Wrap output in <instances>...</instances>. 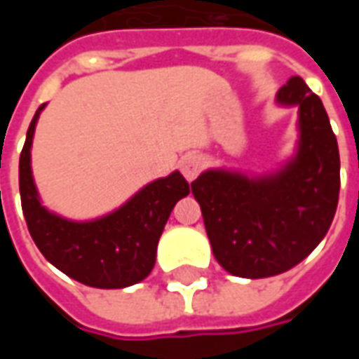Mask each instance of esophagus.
I'll return each mask as SVG.
<instances>
[{"label": "esophagus", "mask_w": 359, "mask_h": 359, "mask_svg": "<svg viewBox=\"0 0 359 359\" xmlns=\"http://www.w3.org/2000/svg\"><path fill=\"white\" fill-rule=\"evenodd\" d=\"M203 169V159L198 154H188L180 159V171L187 180H194Z\"/></svg>", "instance_id": "obj_1"}]
</instances>
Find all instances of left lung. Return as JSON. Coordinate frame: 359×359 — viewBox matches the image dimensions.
<instances>
[{
  "mask_svg": "<svg viewBox=\"0 0 359 359\" xmlns=\"http://www.w3.org/2000/svg\"><path fill=\"white\" fill-rule=\"evenodd\" d=\"M277 103L298 109V142L285 163L264 175L217 167L192 182L213 256L234 277L292 269L323 241L339 203V144L321 100L290 76Z\"/></svg>",
  "mask_w": 359,
  "mask_h": 359,
  "instance_id": "1",
  "label": "left lung"
}]
</instances>
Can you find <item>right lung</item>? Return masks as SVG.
I'll list each match as a JSON object with an SVG mask.
<instances>
[{
  "label": "right lung",
  "mask_w": 359,
  "mask_h": 359,
  "mask_svg": "<svg viewBox=\"0 0 359 359\" xmlns=\"http://www.w3.org/2000/svg\"><path fill=\"white\" fill-rule=\"evenodd\" d=\"M28 126L20 151L19 188L22 213L32 241L43 257L67 277L94 288H126L148 277L156 265L157 242L175 203L190 194L179 171L156 179L117 210L88 221H74L42 203L32 177L30 149L40 113Z\"/></svg>",
  "instance_id": "obj_1"
}]
</instances>
